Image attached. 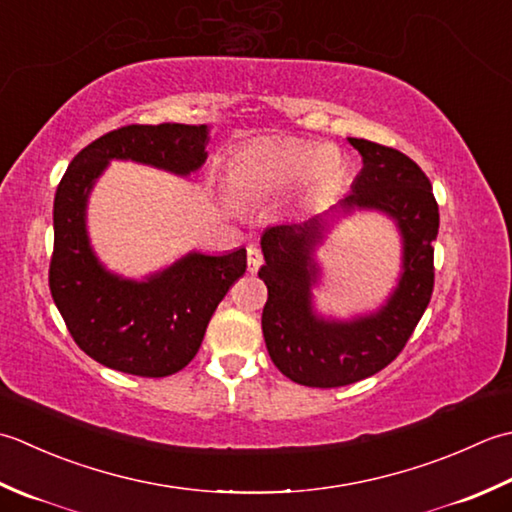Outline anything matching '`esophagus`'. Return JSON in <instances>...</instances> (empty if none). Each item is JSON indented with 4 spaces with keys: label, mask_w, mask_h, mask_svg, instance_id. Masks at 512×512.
Listing matches in <instances>:
<instances>
[{
    "label": "esophagus",
    "mask_w": 512,
    "mask_h": 512,
    "mask_svg": "<svg viewBox=\"0 0 512 512\" xmlns=\"http://www.w3.org/2000/svg\"><path fill=\"white\" fill-rule=\"evenodd\" d=\"M263 265V252H260V249L256 247V245H249L247 247V267H249V271H258V267Z\"/></svg>",
    "instance_id": "34e87169"
}]
</instances>
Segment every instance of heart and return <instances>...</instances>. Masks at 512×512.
Masks as SVG:
<instances>
[{"mask_svg":"<svg viewBox=\"0 0 512 512\" xmlns=\"http://www.w3.org/2000/svg\"><path fill=\"white\" fill-rule=\"evenodd\" d=\"M340 172L338 156L318 143L258 139L238 148L225 165V183L245 201H265L300 183L305 190L331 183Z\"/></svg>","mask_w":512,"mask_h":512,"instance_id":"obj_1","label":"heart"}]
</instances>
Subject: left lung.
I'll list each match as a JSON object with an SVG mask.
<instances>
[{
	"instance_id": "left-lung-1",
	"label": "left lung",
	"mask_w": 512,
	"mask_h": 512,
	"mask_svg": "<svg viewBox=\"0 0 512 512\" xmlns=\"http://www.w3.org/2000/svg\"><path fill=\"white\" fill-rule=\"evenodd\" d=\"M362 154L351 192L327 213L375 209L393 217L403 236V274L388 302L373 315L325 321L313 311L310 287L317 284L315 247L328 228L325 216L280 223L260 236L267 285L263 336L271 362L289 380L331 389L353 384L391 364L411 338L435 283L433 245L440 212L431 181L400 150L367 139H349Z\"/></svg>"
}]
</instances>
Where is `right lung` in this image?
Returning a JSON list of instances; mask_svg holds the SVG:
<instances>
[{
    "instance_id": "1",
    "label": "right lung",
    "mask_w": 512,
    "mask_h": 512,
    "mask_svg": "<svg viewBox=\"0 0 512 512\" xmlns=\"http://www.w3.org/2000/svg\"><path fill=\"white\" fill-rule=\"evenodd\" d=\"M207 134V125H125L86 145L57 187L50 294L79 349L103 367L141 378L181 371L245 274L247 252L238 247L223 256L190 252L145 280L123 278L99 263L88 238V196L112 159L187 176L207 159Z\"/></svg>"
}]
</instances>
